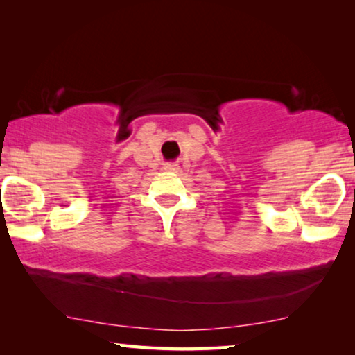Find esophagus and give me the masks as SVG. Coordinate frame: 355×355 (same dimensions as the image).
<instances>
[{"mask_svg":"<svg viewBox=\"0 0 355 355\" xmlns=\"http://www.w3.org/2000/svg\"><path fill=\"white\" fill-rule=\"evenodd\" d=\"M164 171H168V173H178L179 171V166L176 163H166L164 164Z\"/></svg>","mask_w":355,"mask_h":355,"instance_id":"esophagus-1","label":"esophagus"}]
</instances>
